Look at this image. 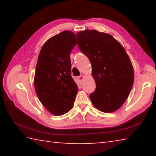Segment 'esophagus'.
I'll return each instance as SVG.
<instances>
[{"mask_svg":"<svg viewBox=\"0 0 156 156\" xmlns=\"http://www.w3.org/2000/svg\"><path fill=\"white\" fill-rule=\"evenodd\" d=\"M84 78V76L83 75H81V76H78V81L80 82V83H81L82 81L83 80Z\"/></svg>","mask_w":156,"mask_h":156,"instance_id":"34e87169","label":"esophagus"}]
</instances>
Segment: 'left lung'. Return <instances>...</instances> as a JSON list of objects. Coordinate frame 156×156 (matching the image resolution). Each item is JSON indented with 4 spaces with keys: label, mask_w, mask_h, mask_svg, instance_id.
<instances>
[{
    "label": "left lung",
    "mask_w": 156,
    "mask_h": 156,
    "mask_svg": "<svg viewBox=\"0 0 156 156\" xmlns=\"http://www.w3.org/2000/svg\"><path fill=\"white\" fill-rule=\"evenodd\" d=\"M76 36L79 49L90 60L96 83V90L89 96L91 103L102 112H115L127 99L134 81L127 53L109 34L86 30Z\"/></svg>",
    "instance_id": "obj_1"
}]
</instances>
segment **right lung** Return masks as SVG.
<instances>
[{
	"label": "right lung",
	"mask_w": 156,
	"mask_h": 156,
	"mask_svg": "<svg viewBox=\"0 0 156 156\" xmlns=\"http://www.w3.org/2000/svg\"><path fill=\"white\" fill-rule=\"evenodd\" d=\"M76 43L74 33L64 31L44 43L38 58L34 88L41 103L54 115L69 112L78 91L71 76L70 53Z\"/></svg>",
	"instance_id": "add662e5"
}]
</instances>
